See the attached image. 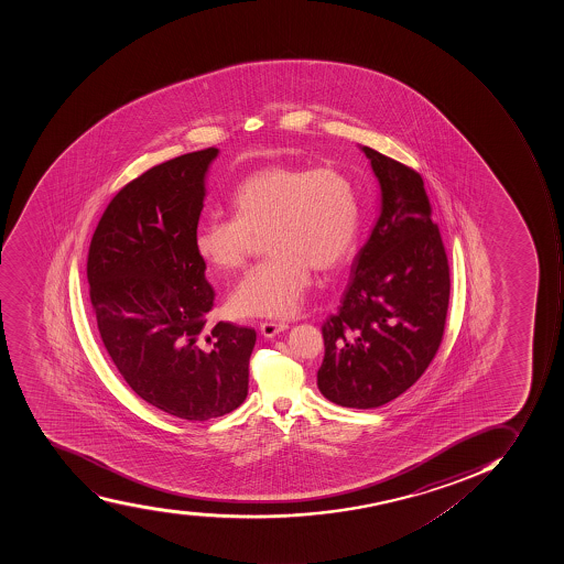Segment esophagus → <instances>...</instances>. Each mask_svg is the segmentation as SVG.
<instances>
[{
  "mask_svg": "<svg viewBox=\"0 0 564 564\" xmlns=\"http://www.w3.org/2000/svg\"><path fill=\"white\" fill-rule=\"evenodd\" d=\"M285 329H288V324H282V322H264V324H260V333L265 338H273V336L279 335V333Z\"/></svg>",
  "mask_w": 564,
  "mask_h": 564,
  "instance_id": "obj_1",
  "label": "esophagus"
}]
</instances>
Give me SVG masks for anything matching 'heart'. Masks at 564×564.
<instances>
[{
  "mask_svg": "<svg viewBox=\"0 0 564 564\" xmlns=\"http://www.w3.org/2000/svg\"><path fill=\"white\" fill-rule=\"evenodd\" d=\"M229 204L234 217L206 218L193 243L206 264L237 271L265 234L268 259L240 280L229 299L237 316L296 315L311 268L329 273L355 253L360 208L355 186L338 167H262L243 178Z\"/></svg>",
  "mask_w": 564,
  "mask_h": 564,
  "instance_id": "b5f03b06",
  "label": "heart"
}]
</instances>
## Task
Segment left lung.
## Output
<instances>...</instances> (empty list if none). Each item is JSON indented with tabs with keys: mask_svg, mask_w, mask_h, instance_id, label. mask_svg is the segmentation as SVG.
<instances>
[{
	"mask_svg": "<svg viewBox=\"0 0 564 564\" xmlns=\"http://www.w3.org/2000/svg\"><path fill=\"white\" fill-rule=\"evenodd\" d=\"M360 150L380 184V215L355 257L340 310L322 325L316 383L336 405L375 409L414 386L436 355L451 274L422 175Z\"/></svg>",
	"mask_w": 564,
	"mask_h": 564,
	"instance_id": "obj_1",
	"label": "left lung"
}]
</instances>
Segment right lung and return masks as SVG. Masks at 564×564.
Instances as JSON below:
<instances>
[{
  "instance_id": "add662e5",
  "label": "right lung",
  "mask_w": 564,
  "mask_h": 564,
  "mask_svg": "<svg viewBox=\"0 0 564 564\" xmlns=\"http://www.w3.org/2000/svg\"><path fill=\"white\" fill-rule=\"evenodd\" d=\"M217 148L153 166L108 204L88 251L102 344L132 391L188 422L242 405L257 333L206 324L215 291L195 251Z\"/></svg>"
}]
</instances>
